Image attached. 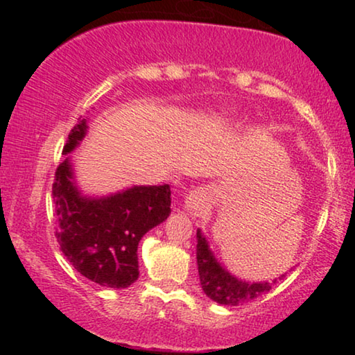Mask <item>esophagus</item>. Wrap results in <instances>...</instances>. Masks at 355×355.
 <instances>
[{
  "label": "esophagus",
  "mask_w": 355,
  "mask_h": 355,
  "mask_svg": "<svg viewBox=\"0 0 355 355\" xmlns=\"http://www.w3.org/2000/svg\"><path fill=\"white\" fill-rule=\"evenodd\" d=\"M208 200V192L203 188L192 189L184 200V208L189 211H200Z\"/></svg>",
  "instance_id": "obj_1"
}]
</instances>
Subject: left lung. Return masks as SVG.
I'll return each mask as SVG.
<instances>
[{"instance_id":"8db88e82","label":"left lung","mask_w":355,"mask_h":355,"mask_svg":"<svg viewBox=\"0 0 355 355\" xmlns=\"http://www.w3.org/2000/svg\"><path fill=\"white\" fill-rule=\"evenodd\" d=\"M197 264H199L203 293L214 302L222 305H241L250 302L252 299H257L271 291L272 286L277 284V279L272 282H263V284H249V282L233 277L216 261L200 230L197 232ZM282 277H285V275H282ZM282 277L279 279L282 280Z\"/></svg>"}]
</instances>
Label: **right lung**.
I'll return each mask as SVG.
<instances>
[{"instance_id": "add662e5", "label": "right lung", "mask_w": 355, "mask_h": 355, "mask_svg": "<svg viewBox=\"0 0 355 355\" xmlns=\"http://www.w3.org/2000/svg\"><path fill=\"white\" fill-rule=\"evenodd\" d=\"M86 128V119H78L64 153L78 146ZM53 199L62 254L81 275L107 288L135 284L139 277L137 244L171 214L169 184L135 186L105 199H84L71 183L69 159L55 172Z\"/></svg>"}]
</instances>
